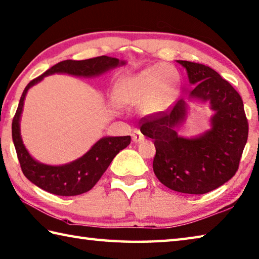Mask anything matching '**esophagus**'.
<instances>
[{"mask_svg": "<svg viewBox=\"0 0 259 259\" xmlns=\"http://www.w3.org/2000/svg\"><path fill=\"white\" fill-rule=\"evenodd\" d=\"M131 137H133L134 143H140V141H143L145 139L144 135L141 134L140 130H138V129H135L133 131V134H131Z\"/></svg>", "mask_w": 259, "mask_h": 259, "instance_id": "34e87169", "label": "esophagus"}]
</instances>
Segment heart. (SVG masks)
<instances>
[{
	"mask_svg": "<svg viewBox=\"0 0 259 259\" xmlns=\"http://www.w3.org/2000/svg\"><path fill=\"white\" fill-rule=\"evenodd\" d=\"M179 83L180 74L173 66L154 65L119 78L113 94L119 105L133 108L141 104L146 114L153 115L168 109Z\"/></svg>",
	"mask_w": 259,
	"mask_h": 259,
	"instance_id": "b5f03b06",
	"label": "heart"
}]
</instances>
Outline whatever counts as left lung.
<instances>
[{"mask_svg": "<svg viewBox=\"0 0 259 259\" xmlns=\"http://www.w3.org/2000/svg\"><path fill=\"white\" fill-rule=\"evenodd\" d=\"M195 88L191 98L209 101L212 128L199 138L177 136L186 104L180 100L166 112L147 115L140 131L154 139V173L168 189L186 194H204L224 185L239 168L248 138V120L239 93L209 66L177 60Z\"/></svg>", "mask_w": 259, "mask_h": 259, "instance_id": "1", "label": "left lung"}]
</instances>
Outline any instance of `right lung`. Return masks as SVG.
Instances as JSON below:
<instances>
[{"mask_svg": "<svg viewBox=\"0 0 259 259\" xmlns=\"http://www.w3.org/2000/svg\"><path fill=\"white\" fill-rule=\"evenodd\" d=\"M123 64L124 62H119L118 58L108 56H100L85 60H63L25 86L12 120V139L23 174L34 185L49 193L60 196H74L85 193L98 183L115 155L129 146L131 137H105L100 139L83 157L63 166H49L38 163L29 155L20 136V116L28 90L40 82L45 76L54 73H67L89 77L100 75L110 68Z\"/></svg>", "mask_w": 259, "mask_h": 259, "instance_id": "add662e5", "label": "right lung"}]
</instances>
